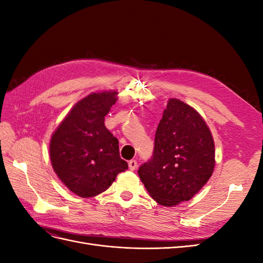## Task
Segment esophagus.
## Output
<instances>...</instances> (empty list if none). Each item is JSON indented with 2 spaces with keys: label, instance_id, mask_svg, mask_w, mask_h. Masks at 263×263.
Returning a JSON list of instances; mask_svg holds the SVG:
<instances>
[{
  "label": "esophagus",
  "instance_id": "esophagus-1",
  "mask_svg": "<svg viewBox=\"0 0 263 263\" xmlns=\"http://www.w3.org/2000/svg\"><path fill=\"white\" fill-rule=\"evenodd\" d=\"M128 166H129V170H132V171L136 170V168H137V161L136 160H130L128 162Z\"/></svg>",
  "mask_w": 263,
  "mask_h": 263
}]
</instances>
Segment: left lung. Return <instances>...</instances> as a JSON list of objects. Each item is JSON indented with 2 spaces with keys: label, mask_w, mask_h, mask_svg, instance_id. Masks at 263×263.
I'll return each instance as SVG.
<instances>
[{
  "label": "left lung",
  "mask_w": 263,
  "mask_h": 263,
  "mask_svg": "<svg viewBox=\"0 0 263 263\" xmlns=\"http://www.w3.org/2000/svg\"><path fill=\"white\" fill-rule=\"evenodd\" d=\"M214 166L209 126L193 107L170 99L156 132L153 157L138 170L150 196L168 208L189 201L212 177Z\"/></svg>",
  "instance_id": "8db88e82"
}]
</instances>
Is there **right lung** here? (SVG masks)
<instances>
[{"label":"right lung","instance_id":"add662e5","mask_svg":"<svg viewBox=\"0 0 263 263\" xmlns=\"http://www.w3.org/2000/svg\"><path fill=\"white\" fill-rule=\"evenodd\" d=\"M116 91L91 93L71 108L54 130L49 154L52 168L71 192L92 197L106 191L128 168L118 140L104 125Z\"/></svg>","mask_w":263,"mask_h":263}]
</instances>
